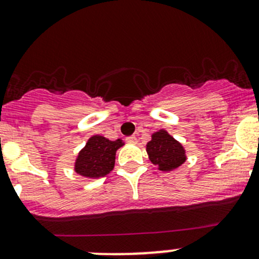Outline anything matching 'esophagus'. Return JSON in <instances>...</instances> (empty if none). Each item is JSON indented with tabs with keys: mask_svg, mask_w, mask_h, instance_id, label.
Here are the masks:
<instances>
[{
	"mask_svg": "<svg viewBox=\"0 0 259 259\" xmlns=\"http://www.w3.org/2000/svg\"><path fill=\"white\" fill-rule=\"evenodd\" d=\"M125 140H126V143H129V144H135V143L138 142L137 137H127Z\"/></svg>",
	"mask_w": 259,
	"mask_h": 259,
	"instance_id": "esophagus-1",
	"label": "esophagus"
}]
</instances>
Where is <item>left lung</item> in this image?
I'll return each instance as SVG.
<instances>
[{
  "mask_svg": "<svg viewBox=\"0 0 259 259\" xmlns=\"http://www.w3.org/2000/svg\"><path fill=\"white\" fill-rule=\"evenodd\" d=\"M146 151L151 163L163 171L173 170L185 161V151L182 144L165 130L153 134L146 145Z\"/></svg>",
  "mask_w": 259,
  "mask_h": 259,
  "instance_id": "left-lung-1",
  "label": "left lung"
}]
</instances>
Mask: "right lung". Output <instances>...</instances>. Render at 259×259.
<instances>
[{"label": "right lung", "mask_w": 259, "mask_h": 259, "mask_svg": "<svg viewBox=\"0 0 259 259\" xmlns=\"http://www.w3.org/2000/svg\"><path fill=\"white\" fill-rule=\"evenodd\" d=\"M121 145L120 139L111 142L100 135L90 138L85 148L79 153L75 170L88 178L105 177L114 169L115 153Z\"/></svg>", "instance_id": "right-lung-1"}]
</instances>
